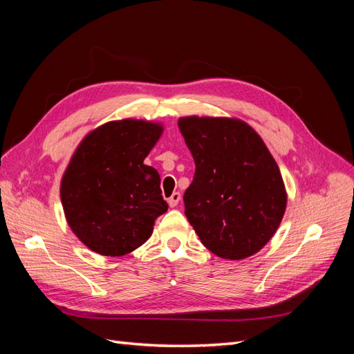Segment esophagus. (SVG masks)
I'll use <instances>...</instances> for the list:
<instances>
[{
	"label": "esophagus",
	"mask_w": 354,
	"mask_h": 354,
	"mask_svg": "<svg viewBox=\"0 0 354 354\" xmlns=\"http://www.w3.org/2000/svg\"><path fill=\"white\" fill-rule=\"evenodd\" d=\"M180 199H181V195H180V192H174L173 195H171L169 198H168V205L171 207V208H174V207H177V203L180 202Z\"/></svg>",
	"instance_id": "1"
}]
</instances>
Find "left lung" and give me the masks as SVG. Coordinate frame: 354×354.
<instances>
[{
    "label": "left lung",
    "instance_id": "1",
    "mask_svg": "<svg viewBox=\"0 0 354 354\" xmlns=\"http://www.w3.org/2000/svg\"><path fill=\"white\" fill-rule=\"evenodd\" d=\"M178 128L196 165L183 199L201 242L226 260L257 254L279 227L288 201L263 138L238 118L183 116Z\"/></svg>",
    "mask_w": 354,
    "mask_h": 354
}]
</instances>
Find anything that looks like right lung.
Returning a JSON list of instances; mask_svg holds the SVG:
<instances>
[{
	"label": "right lung",
	"mask_w": 354,
	"mask_h": 354,
	"mask_svg": "<svg viewBox=\"0 0 354 354\" xmlns=\"http://www.w3.org/2000/svg\"><path fill=\"white\" fill-rule=\"evenodd\" d=\"M162 131L158 122L111 121L90 131L73 152L60 199L71 230L91 251L133 252L168 209L158 171L143 162Z\"/></svg>",
	"instance_id": "1"
}]
</instances>
